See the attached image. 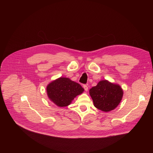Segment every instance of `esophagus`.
I'll return each mask as SVG.
<instances>
[{
	"label": "esophagus",
	"mask_w": 153,
	"mask_h": 153,
	"mask_svg": "<svg viewBox=\"0 0 153 153\" xmlns=\"http://www.w3.org/2000/svg\"><path fill=\"white\" fill-rule=\"evenodd\" d=\"M83 88H84V90H85L86 91H88V86H87L86 85H83Z\"/></svg>",
	"instance_id": "obj_1"
}]
</instances>
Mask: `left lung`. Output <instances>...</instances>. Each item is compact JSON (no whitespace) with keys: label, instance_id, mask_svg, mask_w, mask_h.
<instances>
[{"label":"left lung","instance_id":"1","mask_svg":"<svg viewBox=\"0 0 153 153\" xmlns=\"http://www.w3.org/2000/svg\"><path fill=\"white\" fill-rule=\"evenodd\" d=\"M123 93L119 85L106 80L100 81L96 86L90 90V94L94 106L104 112L115 109L120 102Z\"/></svg>","mask_w":153,"mask_h":153}]
</instances>
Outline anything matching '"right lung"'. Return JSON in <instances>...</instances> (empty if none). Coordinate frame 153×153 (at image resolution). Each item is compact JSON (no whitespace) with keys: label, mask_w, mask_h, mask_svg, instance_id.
<instances>
[{"label":"right lung","mask_w":153,"mask_h":153,"mask_svg":"<svg viewBox=\"0 0 153 153\" xmlns=\"http://www.w3.org/2000/svg\"><path fill=\"white\" fill-rule=\"evenodd\" d=\"M83 91L80 84L65 77L54 80L47 87L49 99L60 107L69 105L74 98Z\"/></svg>","instance_id":"add662e5"}]
</instances>
